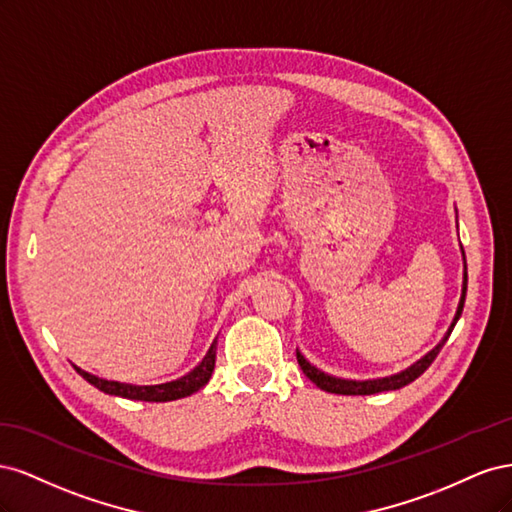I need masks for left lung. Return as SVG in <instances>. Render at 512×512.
I'll return each instance as SVG.
<instances>
[{"label":"left lung","mask_w":512,"mask_h":512,"mask_svg":"<svg viewBox=\"0 0 512 512\" xmlns=\"http://www.w3.org/2000/svg\"><path fill=\"white\" fill-rule=\"evenodd\" d=\"M466 292H468V267L463 269V292H461V301H459V307H457V314H455V320L451 324V329H448V333L444 335L442 342L433 348L431 352H427L421 361H416L412 367L404 369L401 374H395V376H389V378H378V380H342V378H333L329 374H324V371L316 369L314 365H309L305 361V356L297 350V361L303 369V374L312 380L318 389L327 391V393H337V395H374V393H384V391H397L401 389V386H406L410 382H414L418 376L423 374V371L433 363V359L440 354L442 346L446 344L448 335L453 333L455 324L463 312V303H466Z\"/></svg>","instance_id":"left-lung-1"}]
</instances>
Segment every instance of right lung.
Returning <instances> with one entry per match:
<instances>
[{
    "label": "right lung",
    "mask_w": 512,
    "mask_h": 512,
    "mask_svg": "<svg viewBox=\"0 0 512 512\" xmlns=\"http://www.w3.org/2000/svg\"><path fill=\"white\" fill-rule=\"evenodd\" d=\"M215 367V342L211 344L209 352L205 354V359L200 361V365H196L188 376H183L179 380L166 382V384H153V386H136V384H126V382H115V380H102L89 371H83L81 367L74 369L89 382L94 384L96 389L108 393V395H117V397H126V399H138V401H173V399H181L188 397L192 393H196L198 389L209 382L211 374Z\"/></svg>",
    "instance_id": "obj_1"
}]
</instances>
